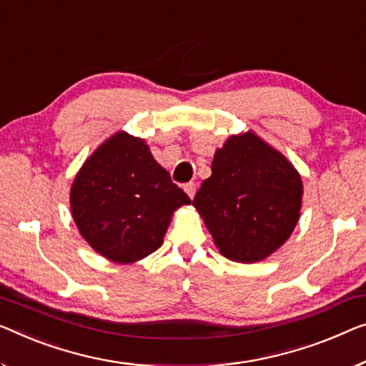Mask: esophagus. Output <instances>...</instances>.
<instances>
[{
	"label": "esophagus",
	"mask_w": 366,
	"mask_h": 366,
	"mask_svg": "<svg viewBox=\"0 0 366 366\" xmlns=\"http://www.w3.org/2000/svg\"><path fill=\"white\" fill-rule=\"evenodd\" d=\"M184 190H185V194H187L190 199H194V195H195V184L194 182L185 184L184 185Z\"/></svg>",
	"instance_id": "1"
}]
</instances>
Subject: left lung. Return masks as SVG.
Here are the masks:
<instances>
[{
	"label": "left lung",
	"instance_id": "left-lung-1",
	"mask_svg": "<svg viewBox=\"0 0 366 366\" xmlns=\"http://www.w3.org/2000/svg\"><path fill=\"white\" fill-rule=\"evenodd\" d=\"M192 205L225 258L256 263L294 232L301 215L302 181L280 151L248 131L217 149L212 176Z\"/></svg>",
	"mask_w": 366,
	"mask_h": 366
}]
</instances>
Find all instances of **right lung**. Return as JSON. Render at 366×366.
Masks as SVG:
<instances>
[{"label":"right lung","instance_id":"obj_1","mask_svg":"<svg viewBox=\"0 0 366 366\" xmlns=\"http://www.w3.org/2000/svg\"><path fill=\"white\" fill-rule=\"evenodd\" d=\"M190 202L144 139L124 131L98 146L70 189V210L80 235L97 253L119 264L154 253L174 210Z\"/></svg>","mask_w":366,"mask_h":366}]
</instances>
